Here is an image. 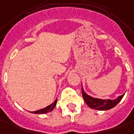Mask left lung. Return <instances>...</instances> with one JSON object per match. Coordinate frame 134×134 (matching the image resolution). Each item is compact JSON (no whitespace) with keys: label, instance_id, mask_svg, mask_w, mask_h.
Returning <instances> with one entry per match:
<instances>
[{"label":"left lung","instance_id":"8db88e82","mask_svg":"<svg viewBox=\"0 0 134 134\" xmlns=\"http://www.w3.org/2000/svg\"><path fill=\"white\" fill-rule=\"evenodd\" d=\"M81 93H82V96H83V99L85 100V103L90 107V108L96 109V110H106L113 108V107H115L122 100L124 95H122V96H119L117 99H113V100L95 99V98H93L87 94L84 91L82 87H81Z\"/></svg>","mask_w":134,"mask_h":134}]
</instances>
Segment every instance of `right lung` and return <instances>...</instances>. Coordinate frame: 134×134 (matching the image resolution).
I'll use <instances>...</instances> for the list:
<instances>
[{"label": "right lung", "instance_id": "1", "mask_svg": "<svg viewBox=\"0 0 134 134\" xmlns=\"http://www.w3.org/2000/svg\"><path fill=\"white\" fill-rule=\"evenodd\" d=\"M56 102H57V99L55 100V102L52 103L50 105H49L47 107H46L45 108L41 109V110H36V111H34V112H31V113H36V114H43V113H47L52 111L53 109L55 108V105H56Z\"/></svg>", "mask_w": 134, "mask_h": 134}]
</instances>
